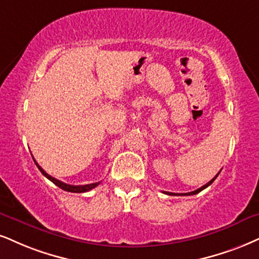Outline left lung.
Wrapping results in <instances>:
<instances>
[{"label":"left lung","instance_id":"1","mask_svg":"<svg viewBox=\"0 0 259 259\" xmlns=\"http://www.w3.org/2000/svg\"><path fill=\"white\" fill-rule=\"evenodd\" d=\"M219 174H220V171H219ZM219 174L216 175L215 178H212L211 180L209 181V183L204 185V186H202V187H200V188H198V190H196V191H192V192H188V193H173V192H165V191H164V193H165V194H169V196H193V194H197V193H199L200 191H203V190H204V188H206L207 186H210V185H211V184L213 183V181H215V179L219 177Z\"/></svg>","mask_w":259,"mask_h":259}]
</instances>
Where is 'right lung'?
<instances>
[{
    "label": "right lung",
    "mask_w": 259,
    "mask_h": 259,
    "mask_svg": "<svg viewBox=\"0 0 259 259\" xmlns=\"http://www.w3.org/2000/svg\"><path fill=\"white\" fill-rule=\"evenodd\" d=\"M33 161H34V163H36V165L38 167V169H39V170H40V173L43 174L44 177H46L47 179H49V180L52 181V183L55 184L56 186H59L60 188H61V190H63V191H67V192H73V193H82V192H88V191L92 190V188H95L96 186H98V185L101 184V181H98V183H94V184H88V185H79V186H74V185H68V184H65V183H62V181H60V180H57V179L53 178L52 175H49L48 173H46V171H44V169L41 168L40 165L37 163L36 159H34V158H33Z\"/></svg>",
    "instance_id": "add662e5"
}]
</instances>
